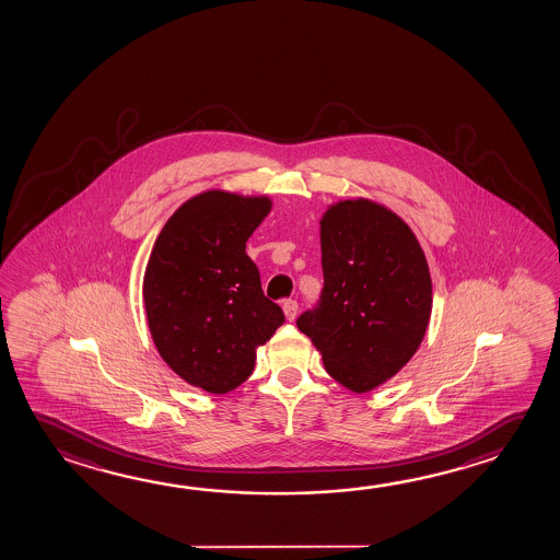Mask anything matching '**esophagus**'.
<instances>
[{"mask_svg": "<svg viewBox=\"0 0 560 560\" xmlns=\"http://www.w3.org/2000/svg\"><path fill=\"white\" fill-rule=\"evenodd\" d=\"M282 310H284L285 319L293 320L298 315V302L295 300H285L282 303Z\"/></svg>", "mask_w": 560, "mask_h": 560, "instance_id": "1", "label": "esophagus"}]
</instances>
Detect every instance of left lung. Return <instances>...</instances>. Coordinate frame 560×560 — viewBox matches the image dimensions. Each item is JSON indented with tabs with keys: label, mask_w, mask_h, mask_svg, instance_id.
Wrapping results in <instances>:
<instances>
[{
	"label": "left lung",
	"mask_w": 560,
	"mask_h": 560,
	"mask_svg": "<svg viewBox=\"0 0 560 560\" xmlns=\"http://www.w3.org/2000/svg\"><path fill=\"white\" fill-rule=\"evenodd\" d=\"M323 292L298 317L332 380L368 393L415 355L432 311L424 250L409 225L365 198L340 200L320 220Z\"/></svg>",
	"instance_id": "8db88e82"
}]
</instances>
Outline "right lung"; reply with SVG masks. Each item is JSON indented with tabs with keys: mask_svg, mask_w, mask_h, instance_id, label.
<instances>
[{
	"mask_svg": "<svg viewBox=\"0 0 560 560\" xmlns=\"http://www.w3.org/2000/svg\"><path fill=\"white\" fill-rule=\"evenodd\" d=\"M268 196L206 190L163 225L143 275V305L161 358L180 380L223 395L255 370L257 348L284 323L265 298L245 243Z\"/></svg>",
	"mask_w": 560,
	"mask_h": 560,
	"instance_id": "add662e5",
	"label": "right lung"
}]
</instances>
